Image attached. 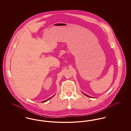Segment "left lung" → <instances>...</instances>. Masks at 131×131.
I'll use <instances>...</instances> for the list:
<instances>
[{"mask_svg": "<svg viewBox=\"0 0 131 131\" xmlns=\"http://www.w3.org/2000/svg\"><path fill=\"white\" fill-rule=\"evenodd\" d=\"M83 94H84V95H86V96H87V97H90V96H88V95H86V94H85L83 93Z\"/></svg>", "mask_w": 131, "mask_h": 131, "instance_id": "1", "label": "left lung"}]
</instances>
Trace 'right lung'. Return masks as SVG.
I'll return each instance as SVG.
<instances>
[{"label":"right lung","instance_id":"add662e5","mask_svg":"<svg viewBox=\"0 0 131 131\" xmlns=\"http://www.w3.org/2000/svg\"><path fill=\"white\" fill-rule=\"evenodd\" d=\"M52 96V97H50V98H49V99H47V100H46V101H43V102H47V101H48V100H49V99H51V98H52V97H53V96Z\"/></svg>","mask_w":131,"mask_h":131}]
</instances>
